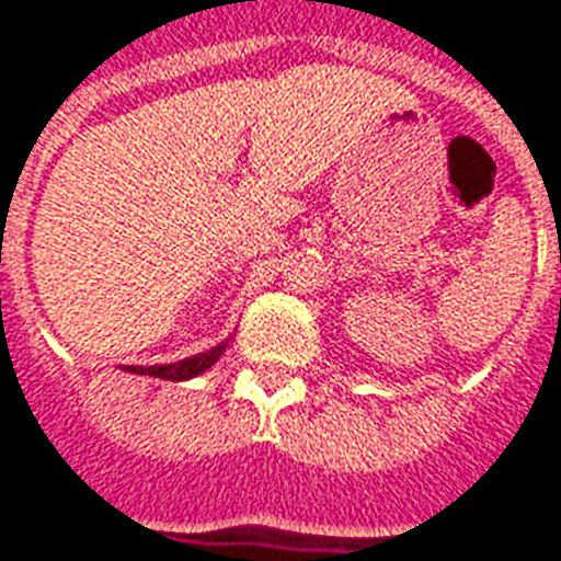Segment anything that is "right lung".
Here are the masks:
<instances>
[{
	"instance_id": "obj_1",
	"label": "right lung",
	"mask_w": 561,
	"mask_h": 561,
	"mask_svg": "<svg viewBox=\"0 0 561 561\" xmlns=\"http://www.w3.org/2000/svg\"><path fill=\"white\" fill-rule=\"evenodd\" d=\"M227 350V341L218 343L215 350H208V353H199L194 358H185V362H173V365H151V367H137L130 365L125 367L128 374H140V376H154V379H173V382H182V379H191V376H199L203 370L218 362L220 355Z\"/></svg>"
}]
</instances>
